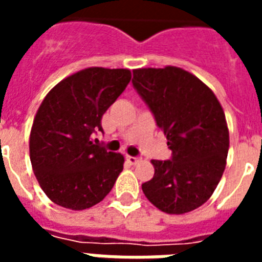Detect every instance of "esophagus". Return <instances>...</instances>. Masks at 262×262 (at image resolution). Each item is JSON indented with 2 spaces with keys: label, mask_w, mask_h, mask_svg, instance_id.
<instances>
[{
  "label": "esophagus",
  "mask_w": 262,
  "mask_h": 262,
  "mask_svg": "<svg viewBox=\"0 0 262 262\" xmlns=\"http://www.w3.org/2000/svg\"><path fill=\"white\" fill-rule=\"evenodd\" d=\"M126 162L129 164H137L140 162L139 158H135V156H126Z\"/></svg>",
  "instance_id": "obj_1"
}]
</instances>
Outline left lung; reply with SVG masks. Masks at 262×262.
Segmentation results:
<instances>
[{
	"label": "left lung",
	"instance_id": "8db88e82",
	"mask_svg": "<svg viewBox=\"0 0 262 262\" xmlns=\"http://www.w3.org/2000/svg\"><path fill=\"white\" fill-rule=\"evenodd\" d=\"M135 85L167 137L171 160H151L145 197L162 212L183 215L207 203L226 168L230 135L211 88L177 67L133 71Z\"/></svg>",
	"mask_w": 262,
	"mask_h": 262
}]
</instances>
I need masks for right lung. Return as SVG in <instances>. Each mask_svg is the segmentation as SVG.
I'll return each mask as SVG.
<instances>
[{"mask_svg": "<svg viewBox=\"0 0 262 262\" xmlns=\"http://www.w3.org/2000/svg\"><path fill=\"white\" fill-rule=\"evenodd\" d=\"M132 79L129 69L92 67L61 80L40 103L30 133V159L45 194L83 211L106 197L123 170L121 154L92 140L102 117Z\"/></svg>", "mask_w": 262, "mask_h": 262, "instance_id": "1", "label": "right lung"}]
</instances>
